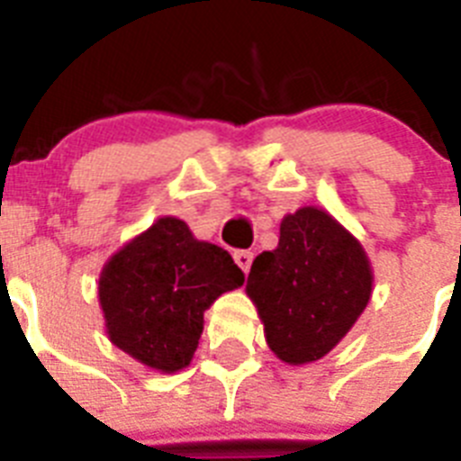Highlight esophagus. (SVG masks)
<instances>
[{"mask_svg":"<svg viewBox=\"0 0 461 461\" xmlns=\"http://www.w3.org/2000/svg\"><path fill=\"white\" fill-rule=\"evenodd\" d=\"M233 258H235V263H238L240 270H242L244 275L251 270V260H254V254H251V251H235Z\"/></svg>","mask_w":461,"mask_h":461,"instance_id":"esophagus-1","label":"esophagus"}]
</instances>
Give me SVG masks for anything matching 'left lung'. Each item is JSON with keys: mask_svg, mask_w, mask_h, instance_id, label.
<instances>
[{"mask_svg": "<svg viewBox=\"0 0 461 461\" xmlns=\"http://www.w3.org/2000/svg\"><path fill=\"white\" fill-rule=\"evenodd\" d=\"M372 286L362 244L332 214L304 205L281 219L276 249L256 256L244 291L270 351L300 367L328 356L348 335Z\"/></svg>", "mask_w": 461, "mask_h": 461, "instance_id": "1", "label": "left lung"}]
</instances>
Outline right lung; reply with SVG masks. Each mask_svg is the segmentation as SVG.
<instances>
[{
	"mask_svg": "<svg viewBox=\"0 0 461 461\" xmlns=\"http://www.w3.org/2000/svg\"><path fill=\"white\" fill-rule=\"evenodd\" d=\"M242 284L226 249L195 240L182 219H157L101 270L108 339L154 372H180L198 348L205 309Z\"/></svg>",
	"mask_w": 461,
	"mask_h": 461,
	"instance_id": "right-lung-1",
	"label": "right lung"
}]
</instances>
